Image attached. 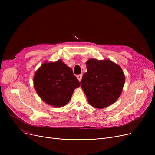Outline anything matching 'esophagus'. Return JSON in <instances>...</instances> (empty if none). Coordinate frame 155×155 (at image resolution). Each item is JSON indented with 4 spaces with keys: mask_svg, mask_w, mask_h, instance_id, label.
I'll return each instance as SVG.
<instances>
[{
    "mask_svg": "<svg viewBox=\"0 0 155 155\" xmlns=\"http://www.w3.org/2000/svg\"><path fill=\"white\" fill-rule=\"evenodd\" d=\"M77 78H78V80H79V82H80L81 80H82V75H77Z\"/></svg>",
    "mask_w": 155,
    "mask_h": 155,
    "instance_id": "obj_1",
    "label": "esophagus"
}]
</instances>
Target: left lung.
Listing matches in <instances>:
<instances>
[{
    "label": "left lung",
    "instance_id": "left-lung-1",
    "mask_svg": "<svg viewBox=\"0 0 155 155\" xmlns=\"http://www.w3.org/2000/svg\"><path fill=\"white\" fill-rule=\"evenodd\" d=\"M87 71L80 82L88 102L102 109L114 103L121 95L125 75L119 64L109 60L92 58L86 62Z\"/></svg>",
    "mask_w": 155,
    "mask_h": 155
}]
</instances>
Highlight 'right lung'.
<instances>
[{
  "instance_id": "1",
  "label": "right lung",
  "mask_w": 155,
  "mask_h": 155,
  "mask_svg": "<svg viewBox=\"0 0 155 155\" xmlns=\"http://www.w3.org/2000/svg\"><path fill=\"white\" fill-rule=\"evenodd\" d=\"M33 84L42 101L54 107L66 105L75 89L80 87L72 69L61 60L43 63L35 73Z\"/></svg>"
}]
</instances>
